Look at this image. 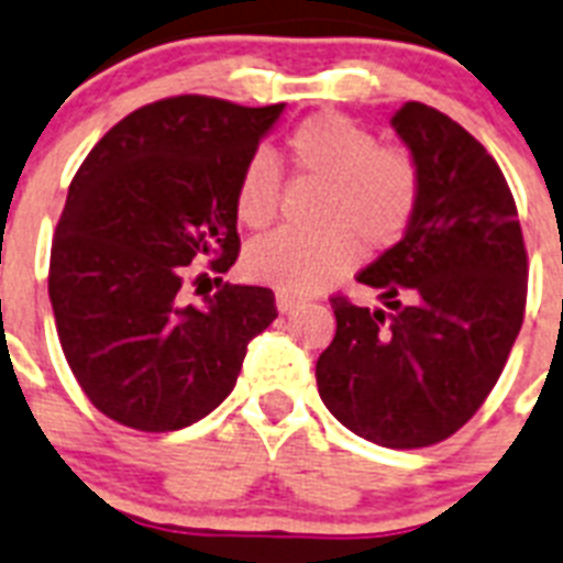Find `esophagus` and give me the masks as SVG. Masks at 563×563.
Here are the masks:
<instances>
[{
    "mask_svg": "<svg viewBox=\"0 0 563 563\" xmlns=\"http://www.w3.org/2000/svg\"><path fill=\"white\" fill-rule=\"evenodd\" d=\"M277 309H280L283 314H291L295 309H300V300L291 295H277Z\"/></svg>",
    "mask_w": 563,
    "mask_h": 563,
    "instance_id": "obj_1",
    "label": "esophagus"
}]
</instances>
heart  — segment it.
<instances>
[{"label":"heart","instance_id":"1","mask_svg":"<svg viewBox=\"0 0 563 563\" xmlns=\"http://www.w3.org/2000/svg\"><path fill=\"white\" fill-rule=\"evenodd\" d=\"M286 154L300 177L323 183L314 214L320 231H280L249 245V280L280 295H314L352 268L357 245L384 252L404 238L420 200V172L409 151L380 145L372 131L340 113H314L291 131ZM277 165L268 154H254L234 191L238 220L266 229L277 214Z\"/></svg>","mask_w":563,"mask_h":563}]
</instances>
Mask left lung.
Wrapping results in <instances>:
<instances>
[{
  "label": "left lung",
  "mask_w": 563,
  "mask_h": 563,
  "mask_svg": "<svg viewBox=\"0 0 563 563\" xmlns=\"http://www.w3.org/2000/svg\"><path fill=\"white\" fill-rule=\"evenodd\" d=\"M391 129L418 163V211L357 274L384 309L332 297L338 332L314 375L343 427L420 450L455 434L498 384L523 323L527 249L507 179L470 131L423 102H406Z\"/></svg>",
  "instance_id": "obj_1"
}]
</instances>
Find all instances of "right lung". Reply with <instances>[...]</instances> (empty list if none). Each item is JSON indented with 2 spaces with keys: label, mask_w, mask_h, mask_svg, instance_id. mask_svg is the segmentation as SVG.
I'll return each mask as SVG.
<instances>
[{
  "label": "right lung",
  "mask_w": 563,
  "mask_h": 563,
  "mask_svg": "<svg viewBox=\"0 0 563 563\" xmlns=\"http://www.w3.org/2000/svg\"><path fill=\"white\" fill-rule=\"evenodd\" d=\"M283 108L159 99L117 122L70 179L51 245L56 334L88 400L122 427L174 432L214 412L249 340L277 318L263 286L223 283L206 306H186L183 286L191 263L234 266L240 172Z\"/></svg>",
  "instance_id": "1"
}]
</instances>
